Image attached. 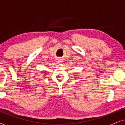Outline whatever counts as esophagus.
<instances>
[{
  "mask_svg": "<svg viewBox=\"0 0 125 125\" xmlns=\"http://www.w3.org/2000/svg\"><path fill=\"white\" fill-rule=\"evenodd\" d=\"M61 60H59V62H61Z\"/></svg>",
  "mask_w": 125,
  "mask_h": 125,
  "instance_id": "obj_1",
  "label": "esophagus"
}]
</instances>
